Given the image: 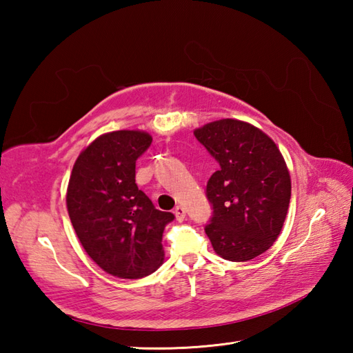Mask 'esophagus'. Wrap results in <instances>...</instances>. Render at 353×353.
I'll return each mask as SVG.
<instances>
[{
	"label": "esophagus",
	"instance_id": "1",
	"mask_svg": "<svg viewBox=\"0 0 353 353\" xmlns=\"http://www.w3.org/2000/svg\"><path fill=\"white\" fill-rule=\"evenodd\" d=\"M174 215H176V219H177L179 221H182V220L185 219V215H186L185 208H183V206H176V209H174Z\"/></svg>",
	"mask_w": 353,
	"mask_h": 353
}]
</instances>
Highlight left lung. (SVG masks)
Returning a JSON list of instances; mask_svg holds the SVG:
<instances>
[{"label":"left lung","mask_w":353,"mask_h":353,"mask_svg":"<svg viewBox=\"0 0 353 353\" xmlns=\"http://www.w3.org/2000/svg\"><path fill=\"white\" fill-rule=\"evenodd\" d=\"M219 162L206 185L212 216L205 226L216 254L234 262L264 253L279 236L291 199L290 172L264 132L220 119L194 132Z\"/></svg>","instance_id":"obj_1"}]
</instances>
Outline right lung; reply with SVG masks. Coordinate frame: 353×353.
<instances>
[{
  "label": "right lung",
  "instance_id": "right-lung-1",
  "mask_svg": "<svg viewBox=\"0 0 353 353\" xmlns=\"http://www.w3.org/2000/svg\"><path fill=\"white\" fill-rule=\"evenodd\" d=\"M139 130H118L97 138L77 157L66 206L81 245L104 272L138 279L163 262L162 235L171 212L156 209L134 182V167L152 145Z\"/></svg>",
  "mask_w": 353,
  "mask_h": 353
}]
</instances>
